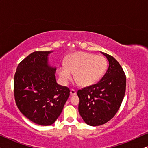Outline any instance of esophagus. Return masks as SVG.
<instances>
[{
  "instance_id": "34e87169",
  "label": "esophagus",
  "mask_w": 148,
  "mask_h": 148,
  "mask_svg": "<svg viewBox=\"0 0 148 148\" xmlns=\"http://www.w3.org/2000/svg\"><path fill=\"white\" fill-rule=\"evenodd\" d=\"M77 94V92H76V91L74 90V89H71V92H70V94L71 95V96H75V95Z\"/></svg>"
}]
</instances>
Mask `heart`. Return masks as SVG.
<instances>
[{
  "instance_id": "heart-1",
  "label": "heart",
  "mask_w": 148,
  "mask_h": 148,
  "mask_svg": "<svg viewBox=\"0 0 148 148\" xmlns=\"http://www.w3.org/2000/svg\"><path fill=\"white\" fill-rule=\"evenodd\" d=\"M106 66L107 60L104 56L75 52L68 56L65 64L58 68V73L63 84H67L74 74L75 79L81 86H88L102 77Z\"/></svg>"
}]
</instances>
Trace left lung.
<instances>
[{
  "label": "left lung",
  "instance_id": "left-lung-1",
  "mask_svg": "<svg viewBox=\"0 0 148 148\" xmlns=\"http://www.w3.org/2000/svg\"><path fill=\"white\" fill-rule=\"evenodd\" d=\"M102 53L109 62L106 73L97 84L77 91L79 112L90 126L105 124L114 116L126 90V76L120 64L113 56Z\"/></svg>",
  "mask_w": 148,
  "mask_h": 148
}]
</instances>
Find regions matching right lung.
Returning <instances> with one entry per match:
<instances>
[{"label": "right lung", "instance_id": "obj_1", "mask_svg": "<svg viewBox=\"0 0 148 148\" xmlns=\"http://www.w3.org/2000/svg\"><path fill=\"white\" fill-rule=\"evenodd\" d=\"M50 52H32L19 62L14 76V96L20 112L44 126L55 122L70 95L67 87L56 83V69L48 65Z\"/></svg>", "mask_w": 148, "mask_h": 148}]
</instances>
